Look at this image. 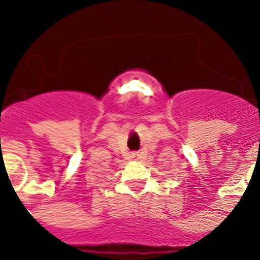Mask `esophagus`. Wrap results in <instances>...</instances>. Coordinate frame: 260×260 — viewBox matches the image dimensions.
I'll use <instances>...</instances> for the list:
<instances>
[{
  "label": "esophagus",
  "instance_id": "obj_1",
  "mask_svg": "<svg viewBox=\"0 0 260 260\" xmlns=\"http://www.w3.org/2000/svg\"><path fill=\"white\" fill-rule=\"evenodd\" d=\"M138 154L137 153H132V158H137Z\"/></svg>",
  "mask_w": 260,
  "mask_h": 260
}]
</instances>
